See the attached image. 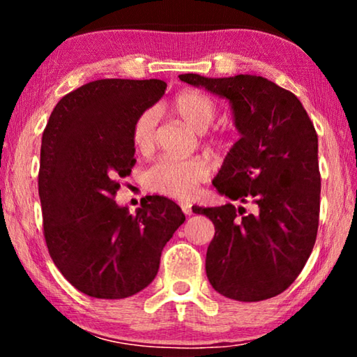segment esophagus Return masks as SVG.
<instances>
[{"instance_id": "obj_1", "label": "esophagus", "mask_w": 357, "mask_h": 357, "mask_svg": "<svg viewBox=\"0 0 357 357\" xmlns=\"http://www.w3.org/2000/svg\"><path fill=\"white\" fill-rule=\"evenodd\" d=\"M181 209H183V213H184L185 215H192V214H193V211H192V204H190V203H187V202L181 203Z\"/></svg>"}]
</instances>
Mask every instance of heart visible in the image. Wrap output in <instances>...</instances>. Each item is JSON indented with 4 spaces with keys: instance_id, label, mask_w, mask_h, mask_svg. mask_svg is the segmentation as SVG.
I'll list each match as a JSON object with an SVG mask.
<instances>
[{
    "instance_id": "1",
    "label": "heart",
    "mask_w": 357,
    "mask_h": 357,
    "mask_svg": "<svg viewBox=\"0 0 357 357\" xmlns=\"http://www.w3.org/2000/svg\"><path fill=\"white\" fill-rule=\"evenodd\" d=\"M172 110L176 116L195 132L208 130L214 123L217 108L208 96L197 91H184L178 94L172 102ZM159 114L154 108L144 110L132 126V142L142 153H146L154 146L155 128ZM211 167L202 157L193 159H173L162 157L148 168L144 183L149 190L160 195L185 200L197 185L206 181Z\"/></svg>"
}]
</instances>
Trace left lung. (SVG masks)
Listing matches in <instances>:
<instances>
[{"label": "left lung", "instance_id": "obj_1", "mask_svg": "<svg viewBox=\"0 0 357 357\" xmlns=\"http://www.w3.org/2000/svg\"><path fill=\"white\" fill-rule=\"evenodd\" d=\"M179 80L227 99L239 132L213 185L241 206L192 208L215 227L208 280L234 301L274 298L296 280L315 245L321 187L315 128L301 100L264 77Z\"/></svg>", "mask_w": 357, "mask_h": 357}]
</instances>
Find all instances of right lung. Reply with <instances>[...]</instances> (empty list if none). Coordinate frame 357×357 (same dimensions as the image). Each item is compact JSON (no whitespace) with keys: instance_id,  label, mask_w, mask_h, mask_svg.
Instances as JSON below:
<instances>
[{"instance_id":"1","label":"right lung","mask_w":357,"mask_h":357,"mask_svg":"<svg viewBox=\"0 0 357 357\" xmlns=\"http://www.w3.org/2000/svg\"><path fill=\"white\" fill-rule=\"evenodd\" d=\"M157 78H105L66 94L42 135L39 197L48 253L78 291L124 299L146 288L185 215L165 197L135 214L113 200L135 165L132 126L164 96Z\"/></svg>"}]
</instances>
